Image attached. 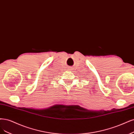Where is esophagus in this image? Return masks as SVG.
Listing matches in <instances>:
<instances>
[{"label":"esophagus","instance_id":"obj_1","mask_svg":"<svg viewBox=\"0 0 134 134\" xmlns=\"http://www.w3.org/2000/svg\"><path fill=\"white\" fill-rule=\"evenodd\" d=\"M69 70H71V69H69Z\"/></svg>","mask_w":134,"mask_h":134}]
</instances>
